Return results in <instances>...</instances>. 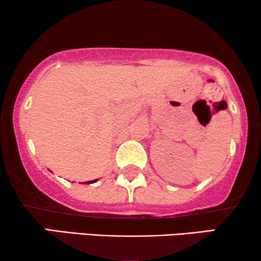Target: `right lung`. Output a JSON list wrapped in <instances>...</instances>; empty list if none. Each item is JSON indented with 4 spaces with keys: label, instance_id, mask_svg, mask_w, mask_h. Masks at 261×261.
I'll return each instance as SVG.
<instances>
[{
    "label": "right lung",
    "instance_id": "obj_1",
    "mask_svg": "<svg viewBox=\"0 0 261 261\" xmlns=\"http://www.w3.org/2000/svg\"><path fill=\"white\" fill-rule=\"evenodd\" d=\"M96 181H97V179H95V180H89V181H84L83 184H91V183H96Z\"/></svg>",
    "mask_w": 261,
    "mask_h": 261
}]
</instances>
